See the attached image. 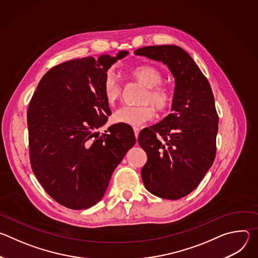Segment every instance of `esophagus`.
<instances>
[{"label":"esophagus","mask_w":258,"mask_h":258,"mask_svg":"<svg viewBox=\"0 0 258 258\" xmlns=\"http://www.w3.org/2000/svg\"><path fill=\"white\" fill-rule=\"evenodd\" d=\"M134 132H135V136H136V138H138L139 133H140V128H138V127H134Z\"/></svg>","instance_id":"esophagus-1"}]
</instances>
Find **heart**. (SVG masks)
Segmentation results:
<instances>
[{
    "instance_id": "1",
    "label": "heart",
    "mask_w": 258,
    "mask_h": 258,
    "mask_svg": "<svg viewBox=\"0 0 258 258\" xmlns=\"http://www.w3.org/2000/svg\"><path fill=\"white\" fill-rule=\"evenodd\" d=\"M132 77L148 88L143 98L142 103H151L156 109L163 110L169 104V94L165 88L160 86L163 78L159 70L151 66H139L131 71ZM105 98L109 105H114L121 97L122 88L113 73L109 72L103 84ZM154 116L153 108L144 104L140 106H123L113 113L115 123H123L132 126H140Z\"/></svg>"
}]
</instances>
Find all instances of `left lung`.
<instances>
[{
	"label": "left lung",
	"mask_w": 258,
	"mask_h": 258,
	"mask_svg": "<svg viewBox=\"0 0 258 258\" xmlns=\"http://www.w3.org/2000/svg\"><path fill=\"white\" fill-rule=\"evenodd\" d=\"M137 56L167 65L174 79L171 113L138 138L147 153L141 175L151 194L176 200L190 194L211 167L218 116L207 79L192 57L174 45L148 46Z\"/></svg>",
	"instance_id": "left-lung-1"
}]
</instances>
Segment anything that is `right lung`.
Listing matches in <instances>:
<instances>
[{
  "label": "right lung",
  "instance_id": "add662e5",
  "mask_svg": "<svg viewBox=\"0 0 258 258\" xmlns=\"http://www.w3.org/2000/svg\"><path fill=\"white\" fill-rule=\"evenodd\" d=\"M127 54L63 62L42 78L29 103L32 171L45 191L67 208L97 204L114 169L136 144L127 124H113L101 137L97 132L111 114L103 91L107 71Z\"/></svg>",
  "mask_w": 258,
  "mask_h": 258
}]
</instances>
